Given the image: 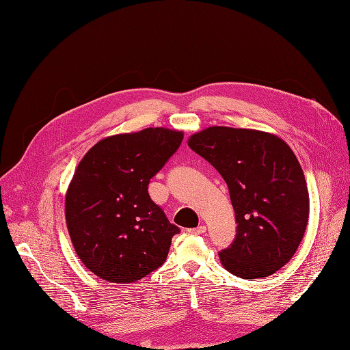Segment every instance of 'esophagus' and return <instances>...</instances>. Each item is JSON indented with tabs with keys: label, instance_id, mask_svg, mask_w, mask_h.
Returning a JSON list of instances; mask_svg holds the SVG:
<instances>
[{
	"label": "esophagus",
	"instance_id": "34e87169",
	"mask_svg": "<svg viewBox=\"0 0 350 350\" xmlns=\"http://www.w3.org/2000/svg\"><path fill=\"white\" fill-rule=\"evenodd\" d=\"M188 232H189V234H194V235H201V234H204V232H206V226L204 225H200L197 228L188 229Z\"/></svg>",
	"mask_w": 350,
	"mask_h": 350
}]
</instances>
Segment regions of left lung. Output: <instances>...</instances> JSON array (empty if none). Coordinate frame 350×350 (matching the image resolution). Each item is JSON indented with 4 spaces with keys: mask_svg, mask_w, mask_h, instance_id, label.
<instances>
[{
    "mask_svg": "<svg viewBox=\"0 0 350 350\" xmlns=\"http://www.w3.org/2000/svg\"><path fill=\"white\" fill-rule=\"evenodd\" d=\"M188 146L225 179L237 235L219 252L242 279L276 273L298 250L310 216V196L298 159L279 137L257 130L210 126Z\"/></svg>",
    "mask_w": 350,
    "mask_h": 350,
    "instance_id": "8db88e82",
    "label": "left lung"
}]
</instances>
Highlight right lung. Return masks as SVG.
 <instances>
[{
    "instance_id": "right-lung-1",
    "label": "right lung",
    "mask_w": 350,
    "mask_h": 350,
    "mask_svg": "<svg viewBox=\"0 0 350 350\" xmlns=\"http://www.w3.org/2000/svg\"><path fill=\"white\" fill-rule=\"evenodd\" d=\"M183 139L181 131L146 129L103 139L81 159L66 220L77 256L100 279L134 283L165 262L179 228L147 188Z\"/></svg>"
}]
</instances>
